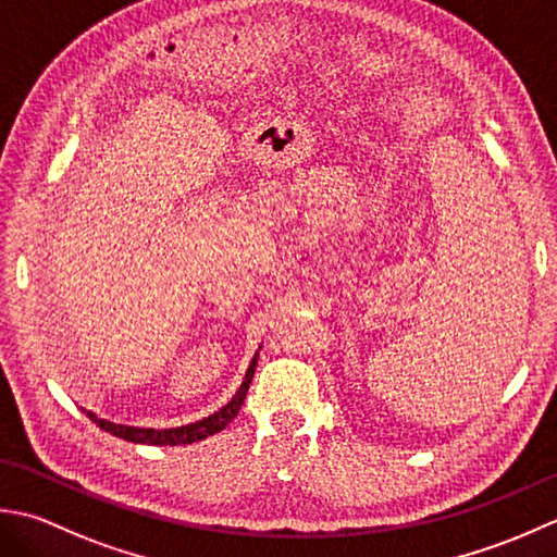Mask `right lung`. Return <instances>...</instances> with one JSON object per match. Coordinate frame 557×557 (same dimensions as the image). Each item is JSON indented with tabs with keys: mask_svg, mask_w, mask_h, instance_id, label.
Returning <instances> with one entry per match:
<instances>
[{
	"mask_svg": "<svg viewBox=\"0 0 557 557\" xmlns=\"http://www.w3.org/2000/svg\"><path fill=\"white\" fill-rule=\"evenodd\" d=\"M257 358L259 354H255L252 362H249L247 374H245V382L240 384V389L233 396V399L225 404L221 411L211 413L209 418H203V421L197 423H189V425H180V428H165V430H156V428H134V425H120V423H110L106 418H98L96 413L86 411V416L94 421L98 428H103L106 433L122 437L127 442H139V445H191V442H199L203 437H209L213 433H221V430L228 425L233 418L240 411V406L245 404V396L249 389V382H252V374L257 368Z\"/></svg>",
	"mask_w": 557,
	"mask_h": 557,
	"instance_id": "obj_1",
	"label": "right lung"
}]
</instances>
